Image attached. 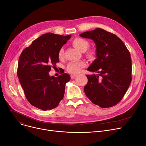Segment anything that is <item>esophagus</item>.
Masks as SVG:
<instances>
[{
    "label": "esophagus",
    "mask_w": 146,
    "mask_h": 146,
    "mask_svg": "<svg viewBox=\"0 0 146 146\" xmlns=\"http://www.w3.org/2000/svg\"><path fill=\"white\" fill-rule=\"evenodd\" d=\"M76 77H77V75H75V74H71V78L72 79L75 78Z\"/></svg>",
    "instance_id": "obj_1"
}]
</instances>
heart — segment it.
Here are the masks:
<instances>
[{
    "label": "heart",
    "mask_w": 146,
    "mask_h": 146,
    "mask_svg": "<svg viewBox=\"0 0 146 146\" xmlns=\"http://www.w3.org/2000/svg\"><path fill=\"white\" fill-rule=\"evenodd\" d=\"M72 44L73 46L77 48V50L81 52H86V56L88 58L93 59L96 56V51L93 48H88L90 43L85 38L81 37H76L72 41ZM64 48H60L58 52V57L62 58L64 56ZM86 66V63L84 61L78 62H72L69 63L67 66V70L69 72L76 74L79 73L81 69Z\"/></svg>",
    "instance_id": "heart-1"
}]
</instances>
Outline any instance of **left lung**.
Segmentation results:
<instances>
[{
    "mask_svg": "<svg viewBox=\"0 0 146 146\" xmlns=\"http://www.w3.org/2000/svg\"><path fill=\"white\" fill-rule=\"evenodd\" d=\"M96 45V57L88 71L84 93L92 103L102 108L117 105L127 92L132 80L130 53L115 34L98 28L80 34Z\"/></svg>",
    "mask_w": 146,
    "mask_h": 146,
    "instance_id": "left-lung-1",
    "label": "left lung"
}]
</instances>
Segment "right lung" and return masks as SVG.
Segmentation results:
<instances>
[{
    "mask_svg": "<svg viewBox=\"0 0 146 146\" xmlns=\"http://www.w3.org/2000/svg\"><path fill=\"white\" fill-rule=\"evenodd\" d=\"M71 37L44 34L21 54L18 77L27 99L33 106L43 110H51L64 98L65 84L70 80V76L64 73L54 77L49 75V71L59 62L58 52Z\"/></svg>",
    "mask_w": 146,
    "mask_h": 146,
    "instance_id": "add662e5",
    "label": "right lung"
}]
</instances>
